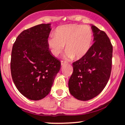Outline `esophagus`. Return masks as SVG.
I'll use <instances>...</instances> for the list:
<instances>
[{
    "instance_id": "34e87169",
    "label": "esophagus",
    "mask_w": 125,
    "mask_h": 125,
    "mask_svg": "<svg viewBox=\"0 0 125 125\" xmlns=\"http://www.w3.org/2000/svg\"><path fill=\"white\" fill-rule=\"evenodd\" d=\"M66 64V62H64V61H61V65L62 66H64V65H65Z\"/></svg>"
}]
</instances>
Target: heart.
Masks as SVG:
<instances>
[{"label":"heart","instance_id":"b5f03b06","mask_svg":"<svg viewBox=\"0 0 125 125\" xmlns=\"http://www.w3.org/2000/svg\"><path fill=\"white\" fill-rule=\"evenodd\" d=\"M54 36L47 40L51 52L58 56L65 45V56L68 59H79L89 52L92 43L94 34L92 29L86 25L67 24L56 29Z\"/></svg>","mask_w":125,"mask_h":125}]
</instances>
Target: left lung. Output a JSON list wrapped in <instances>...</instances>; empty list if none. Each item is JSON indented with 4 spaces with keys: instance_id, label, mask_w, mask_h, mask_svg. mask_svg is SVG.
<instances>
[{
    "instance_id": "8db88e82",
    "label": "left lung",
    "mask_w": 125,
    "mask_h": 125,
    "mask_svg": "<svg viewBox=\"0 0 125 125\" xmlns=\"http://www.w3.org/2000/svg\"><path fill=\"white\" fill-rule=\"evenodd\" d=\"M94 43L86 54L73 63L68 82L70 94L78 100L98 96L107 85L111 72L113 46L107 34L94 25Z\"/></svg>"
}]
</instances>
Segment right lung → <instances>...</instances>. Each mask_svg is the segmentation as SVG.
Instances as JSON below:
<instances>
[{
    "label": "right lung",
    "instance_id": "add662e5",
    "mask_svg": "<svg viewBox=\"0 0 125 125\" xmlns=\"http://www.w3.org/2000/svg\"><path fill=\"white\" fill-rule=\"evenodd\" d=\"M51 24H41L23 31L12 47L10 72L18 91L31 100L45 98L50 92L61 63L47 43Z\"/></svg>",
    "mask_w": 125,
    "mask_h": 125
}]
</instances>
